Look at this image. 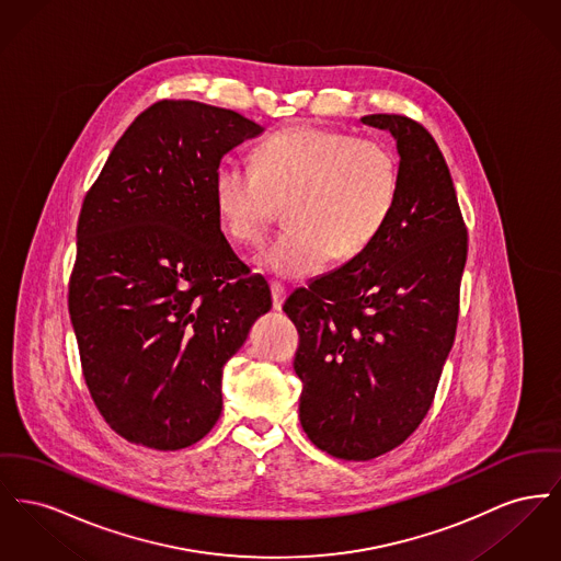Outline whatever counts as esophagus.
Segmentation results:
<instances>
[{"mask_svg":"<svg viewBox=\"0 0 561 561\" xmlns=\"http://www.w3.org/2000/svg\"><path fill=\"white\" fill-rule=\"evenodd\" d=\"M271 298H273V309H282L284 305V298H286V288L277 282L271 284Z\"/></svg>","mask_w":561,"mask_h":561,"instance_id":"obj_1","label":"esophagus"}]
</instances>
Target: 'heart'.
<instances>
[{
    "label": "heart",
    "mask_w": 561,
    "mask_h": 561,
    "mask_svg": "<svg viewBox=\"0 0 561 561\" xmlns=\"http://www.w3.org/2000/svg\"><path fill=\"white\" fill-rule=\"evenodd\" d=\"M400 193L394 150L370 137L295 127L264 139L256 165L222 161L214 197L227 234L254 245L282 216L288 229L261 254L282 277L360 256L386 229Z\"/></svg>",
    "instance_id": "1"
}]
</instances>
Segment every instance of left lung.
I'll use <instances>...</instances> for the list:
<instances>
[{
  "instance_id": "8db88e82",
  "label": "left lung",
  "mask_w": 561,
  "mask_h": 561,
  "mask_svg": "<svg viewBox=\"0 0 561 561\" xmlns=\"http://www.w3.org/2000/svg\"><path fill=\"white\" fill-rule=\"evenodd\" d=\"M400 154L394 214L360 256L284 302L298 330L300 426L341 460H373L424 422L454 347L468 231L434 137L402 114H370Z\"/></svg>"
}]
</instances>
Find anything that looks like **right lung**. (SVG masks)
<instances>
[{
  "label": "right lung",
  "mask_w": 561,
  "mask_h": 561,
  "mask_svg": "<svg viewBox=\"0 0 561 561\" xmlns=\"http://www.w3.org/2000/svg\"><path fill=\"white\" fill-rule=\"evenodd\" d=\"M261 127L188 100L146 107L116 141L78 218L67 307L105 424L175 451L222 411V368L271 290L220 229L214 173Z\"/></svg>",
  "instance_id": "1"
}]
</instances>
